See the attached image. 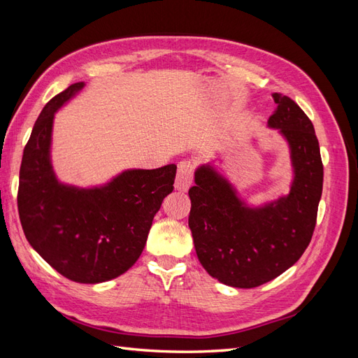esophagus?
I'll return each mask as SVG.
<instances>
[{"instance_id": "esophagus-1", "label": "esophagus", "mask_w": 358, "mask_h": 358, "mask_svg": "<svg viewBox=\"0 0 358 358\" xmlns=\"http://www.w3.org/2000/svg\"><path fill=\"white\" fill-rule=\"evenodd\" d=\"M192 176H194V164H191L189 161L179 162L175 188L178 191H188V188L192 183Z\"/></svg>"}]
</instances>
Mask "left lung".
<instances>
[{
	"label": "left lung",
	"instance_id": "obj_1",
	"mask_svg": "<svg viewBox=\"0 0 358 358\" xmlns=\"http://www.w3.org/2000/svg\"><path fill=\"white\" fill-rule=\"evenodd\" d=\"M278 129L289 149V192L249 204L210 162L194 173L188 225L201 266L212 278L236 288H254L282 275L299 262L317 222L322 192V161L310 119L282 94H272Z\"/></svg>",
	"mask_w": 358,
	"mask_h": 358
}]
</instances>
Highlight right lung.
Returning <instances> with one entry per match:
<instances>
[{"label": "right lung", "instance_id": "obj_1", "mask_svg": "<svg viewBox=\"0 0 358 358\" xmlns=\"http://www.w3.org/2000/svg\"><path fill=\"white\" fill-rule=\"evenodd\" d=\"M83 86L70 85L43 107L24 149L17 209L27 241L48 264L74 282L100 284L138 259L176 166L128 169L88 188L61 182L50 155L53 119Z\"/></svg>", "mask_w": 358, "mask_h": 358}]
</instances>
